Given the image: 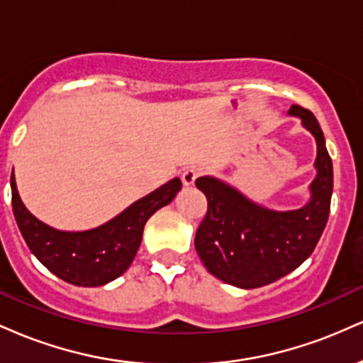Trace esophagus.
Wrapping results in <instances>:
<instances>
[{
    "label": "esophagus",
    "mask_w": 363,
    "mask_h": 363,
    "mask_svg": "<svg viewBox=\"0 0 363 363\" xmlns=\"http://www.w3.org/2000/svg\"><path fill=\"white\" fill-rule=\"evenodd\" d=\"M201 167H196V165L184 169V172H182V182H184V186H193L196 179L201 176Z\"/></svg>",
    "instance_id": "34e87169"
}]
</instances>
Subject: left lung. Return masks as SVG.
Here are the masks:
<instances>
[{
    "label": "left lung",
    "instance_id": "1",
    "mask_svg": "<svg viewBox=\"0 0 363 363\" xmlns=\"http://www.w3.org/2000/svg\"><path fill=\"white\" fill-rule=\"evenodd\" d=\"M289 116L301 119L318 145L311 198L302 208L277 211L222 179H196V187L208 199V211L196 230L194 247L208 272L239 289H259L294 272L311 256L326 227L333 164L323 129L314 114L301 106H291Z\"/></svg>",
    "mask_w": 363,
    "mask_h": 363
}]
</instances>
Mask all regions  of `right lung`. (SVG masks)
<instances>
[{
    "mask_svg": "<svg viewBox=\"0 0 363 363\" xmlns=\"http://www.w3.org/2000/svg\"><path fill=\"white\" fill-rule=\"evenodd\" d=\"M11 206L25 242L49 272L77 286H102L131 266L145 223L181 191L179 177L129 205L109 222L90 230L68 232L40 222L23 205L11 174Z\"/></svg>",
    "mask_w": 363,
    "mask_h": 363,
    "instance_id": "add662e5",
    "label": "right lung"
}]
</instances>
